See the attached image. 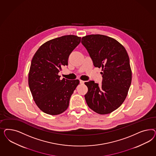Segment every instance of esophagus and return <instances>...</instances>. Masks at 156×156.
Returning a JSON list of instances; mask_svg holds the SVG:
<instances>
[{"mask_svg":"<svg viewBox=\"0 0 156 156\" xmlns=\"http://www.w3.org/2000/svg\"><path fill=\"white\" fill-rule=\"evenodd\" d=\"M80 84H83L85 83V81H83V80H80Z\"/></svg>","mask_w":156,"mask_h":156,"instance_id":"obj_1","label":"esophagus"}]
</instances>
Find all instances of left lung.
<instances>
[{
    "label": "left lung",
    "mask_w": 156,
    "mask_h": 156,
    "mask_svg": "<svg viewBox=\"0 0 156 156\" xmlns=\"http://www.w3.org/2000/svg\"><path fill=\"white\" fill-rule=\"evenodd\" d=\"M81 42L94 66L102 67L103 78L100 87L93 80L85 82L88 87L86 103L97 113H111L124 102L131 85L132 73L128 52L117 40L104 35H86Z\"/></svg>",
    "instance_id": "1"
}]
</instances>
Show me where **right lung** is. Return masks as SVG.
<instances>
[{
  "mask_svg": "<svg viewBox=\"0 0 156 156\" xmlns=\"http://www.w3.org/2000/svg\"><path fill=\"white\" fill-rule=\"evenodd\" d=\"M73 35L62 36L43 43L34 54L28 73V85L34 101L45 113L55 115L68 108L69 101L80 80L60 79L62 67L80 42Z\"/></svg>",
  "mask_w": 156,
  "mask_h": 156,
  "instance_id": "1",
  "label": "right lung"
}]
</instances>
